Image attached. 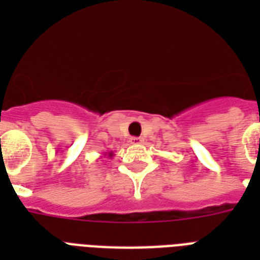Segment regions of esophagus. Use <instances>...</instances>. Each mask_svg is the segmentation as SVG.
I'll return each mask as SVG.
<instances>
[{
  "instance_id": "esophagus-1",
  "label": "esophagus",
  "mask_w": 260,
  "mask_h": 260,
  "mask_svg": "<svg viewBox=\"0 0 260 260\" xmlns=\"http://www.w3.org/2000/svg\"><path fill=\"white\" fill-rule=\"evenodd\" d=\"M129 143L131 144H140L143 143V137H131Z\"/></svg>"
}]
</instances>
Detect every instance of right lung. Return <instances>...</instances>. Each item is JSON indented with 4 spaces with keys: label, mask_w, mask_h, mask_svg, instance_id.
I'll use <instances>...</instances> for the list:
<instances>
[{
    "label": "right lung",
    "mask_w": 260,
    "mask_h": 260,
    "mask_svg": "<svg viewBox=\"0 0 260 260\" xmlns=\"http://www.w3.org/2000/svg\"><path fill=\"white\" fill-rule=\"evenodd\" d=\"M115 155V153H113V152H104V153H103V156H108V157H112V156Z\"/></svg>",
    "instance_id": "1"
}]
</instances>
